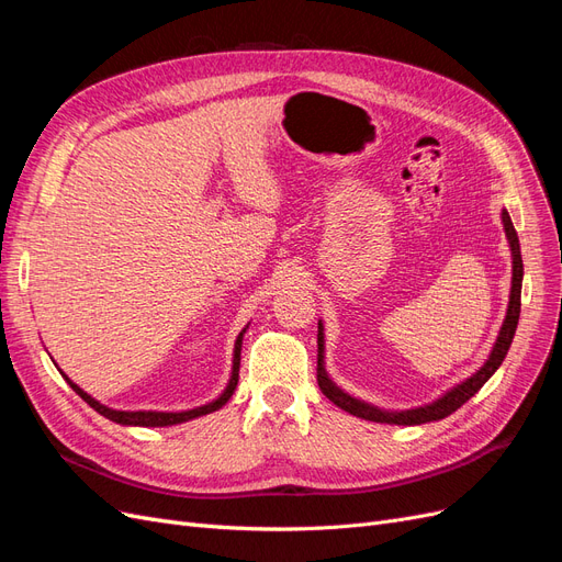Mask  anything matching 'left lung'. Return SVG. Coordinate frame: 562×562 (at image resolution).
<instances>
[{
    "label": "left lung",
    "instance_id": "1",
    "mask_svg": "<svg viewBox=\"0 0 562 562\" xmlns=\"http://www.w3.org/2000/svg\"><path fill=\"white\" fill-rule=\"evenodd\" d=\"M502 223H504V232L508 246H512V258H514V277H512V295H508V310H506V318L502 323V330L495 347H492L490 359L485 361V366L471 375L469 380H464L462 384L452 386L448 394L440 396L438 401L422 405V407H413V411H401V413H386L380 411V407L363 403L359 398H353L349 394H345L330 378L326 368H323V326L318 323V368H316V380L323 394H326L337 407H342L349 415L361 417V419H370V422H380V424H401V427H415V424H427V422H436L443 419L448 415H452L457 407H462L475 391H479L492 375H495L497 368L502 366L504 356L514 342V335L518 328V316H520V285H522V258H520V244H518V234L514 229L512 217H508L506 211H502Z\"/></svg>",
    "mask_w": 562,
    "mask_h": 562
}]
</instances>
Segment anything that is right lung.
<instances>
[{"label": "right lung", "instance_id": "obj_1", "mask_svg": "<svg viewBox=\"0 0 562 562\" xmlns=\"http://www.w3.org/2000/svg\"><path fill=\"white\" fill-rule=\"evenodd\" d=\"M244 333L246 328L239 333V337H236V345H234V366H232V378H229V384L227 389L220 394L213 403H206L201 407H194V411H184V413H157V411H138V413H128V411H112V407L98 403L95 398H91L87 391H81L70 378L63 375L67 380V384H70L77 394L87 401L95 413H100L103 417L116 422V424H126V427H173V424H182V422H190L194 417H201V415H209V413H215L223 407L236 389V382H239V366H241V345H244Z\"/></svg>", "mask_w": 562, "mask_h": 562}]
</instances>
